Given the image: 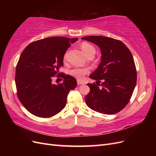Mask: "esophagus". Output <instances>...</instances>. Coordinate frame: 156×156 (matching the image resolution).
I'll use <instances>...</instances> for the list:
<instances>
[{"label":"esophagus","instance_id":"34e87169","mask_svg":"<svg viewBox=\"0 0 156 156\" xmlns=\"http://www.w3.org/2000/svg\"><path fill=\"white\" fill-rule=\"evenodd\" d=\"M84 84V82L83 81H81V80H77V84L78 85H80V84Z\"/></svg>","mask_w":156,"mask_h":156}]
</instances>
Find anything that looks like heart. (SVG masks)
Masks as SVG:
<instances>
[{"mask_svg": "<svg viewBox=\"0 0 156 156\" xmlns=\"http://www.w3.org/2000/svg\"><path fill=\"white\" fill-rule=\"evenodd\" d=\"M81 49L83 53L85 56L90 53H95L96 51L95 48L92 45L88 43H85V42L81 44ZM88 71L89 70L88 68H75L71 70L69 72V74L75 78L78 79H82L84 75L88 72Z\"/></svg>", "mask_w": 156, "mask_h": 156, "instance_id": "1", "label": "heart"}]
</instances>
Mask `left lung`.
Instances as JSON below:
<instances>
[{"mask_svg":"<svg viewBox=\"0 0 156 156\" xmlns=\"http://www.w3.org/2000/svg\"><path fill=\"white\" fill-rule=\"evenodd\" d=\"M81 39L98 45L101 53L100 64L89 77L96 82L102 81V87L87 84L90 88L85 97L87 106L105 115L120 112L129 101L136 86L133 55L123 42L112 37L90 36Z\"/></svg>","mask_w":156,"mask_h":156,"instance_id":"left-lung-1","label":"left lung"}]
</instances>
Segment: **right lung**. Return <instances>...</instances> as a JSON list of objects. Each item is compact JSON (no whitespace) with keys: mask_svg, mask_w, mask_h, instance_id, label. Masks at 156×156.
<instances>
[{"mask_svg":"<svg viewBox=\"0 0 156 156\" xmlns=\"http://www.w3.org/2000/svg\"><path fill=\"white\" fill-rule=\"evenodd\" d=\"M77 37L54 36L32 42L23 50L17 64L15 82L17 96L31 114L49 118L60 112L66 105L70 90L77 81L69 75L58 84H53L55 75L63 66L66 51Z\"/></svg>","mask_w":156,"mask_h":156,"instance_id":"right-lung-1","label":"right lung"}]
</instances>
